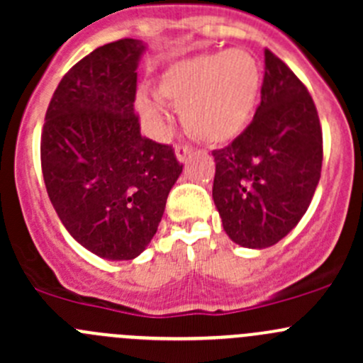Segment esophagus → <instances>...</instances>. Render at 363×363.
<instances>
[{"mask_svg":"<svg viewBox=\"0 0 363 363\" xmlns=\"http://www.w3.org/2000/svg\"><path fill=\"white\" fill-rule=\"evenodd\" d=\"M191 152H193V149L189 147V145H182V144L175 145V156H177V160L181 161V163H184V161L189 158V155H191Z\"/></svg>","mask_w":363,"mask_h":363,"instance_id":"esophagus-1","label":"esophagus"}]
</instances>
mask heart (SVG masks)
<instances>
[{
	"mask_svg": "<svg viewBox=\"0 0 363 363\" xmlns=\"http://www.w3.org/2000/svg\"><path fill=\"white\" fill-rule=\"evenodd\" d=\"M262 91V68L244 49L216 50L175 61L160 75L156 96L181 108L182 126L205 144L235 140L250 126ZM137 108L147 123L160 124L164 112L145 94Z\"/></svg>",
	"mask_w": 363,
	"mask_h": 363,
	"instance_id": "obj_1",
	"label": "heart"
}]
</instances>
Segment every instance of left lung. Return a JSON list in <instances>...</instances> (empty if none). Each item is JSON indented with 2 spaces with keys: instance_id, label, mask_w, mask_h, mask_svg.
<instances>
[{
  "instance_id": "8db88e82",
  "label": "left lung",
  "mask_w": 363,
  "mask_h": 363,
  "mask_svg": "<svg viewBox=\"0 0 363 363\" xmlns=\"http://www.w3.org/2000/svg\"><path fill=\"white\" fill-rule=\"evenodd\" d=\"M212 156V199L235 244L274 246L306 214L323 161L320 117L307 87L269 49L251 124Z\"/></svg>"
}]
</instances>
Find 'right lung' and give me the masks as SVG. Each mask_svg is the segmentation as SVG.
Masks as SVG:
<instances>
[{
	"instance_id": "obj_1",
	"label": "right lung",
	"mask_w": 363,
	"mask_h": 363,
	"mask_svg": "<svg viewBox=\"0 0 363 363\" xmlns=\"http://www.w3.org/2000/svg\"><path fill=\"white\" fill-rule=\"evenodd\" d=\"M145 45L98 47L61 79L40 144L47 193L69 235L100 258L133 259L182 172L172 145L140 135L133 104Z\"/></svg>"
}]
</instances>
